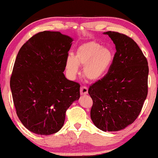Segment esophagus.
<instances>
[{
    "label": "esophagus",
    "instance_id": "obj_1",
    "mask_svg": "<svg viewBox=\"0 0 158 158\" xmlns=\"http://www.w3.org/2000/svg\"><path fill=\"white\" fill-rule=\"evenodd\" d=\"M81 95H85L88 94V88L86 86H81Z\"/></svg>",
    "mask_w": 158,
    "mask_h": 158
}]
</instances>
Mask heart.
Returning <instances> with one entry per match:
<instances>
[{"label": "heart", "instance_id": "b5f03b06", "mask_svg": "<svg viewBox=\"0 0 158 158\" xmlns=\"http://www.w3.org/2000/svg\"><path fill=\"white\" fill-rule=\"evenodd\" d=\"M112 61L113 54L110 48L102 47L97 42H88L78 47L75 56H67L65 67L68 74L73 77L78 72V65L84 66L85 78L96 81L106 74Z\"/></svg>", "mask_w": 158, "mask_h": 158}]
</instances>
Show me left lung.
Segmentation results:
<instances>
[{
  "label": "left lung",
  "mask_w": 158,
  "mask_h": 158,
  "mask_svg": "<svg viewBox=\"0 0 158 158\" xmlns=\"http://www.w3.org/2000/svg\"><path fill=\"white\" fill-rule=\"evenodd\" d=\"M115 45L107 73L90 85L91 118L103 131H118L133 123L148 93V62L136 42L117 32H104Z\"/></svg>",
  "instance_id": "1"
}]
</instances>
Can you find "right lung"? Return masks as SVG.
Returning <instances> with one entry per match:
<instances>
[{
  "label": "right lung",
  "mask_w": 158,
  "mask_h": 158,
  "mask_svg": "<svg viewBox=\"0 0 158 158\" xmlns=\"http://www.w3.org/2000/svg\"><path fill=\"white\" fill-rule=\"evenodd\" d=\"M73 38L44 31L19 49L10 80L18 118L28 130L50 135L63 126L67 110L80 98V85L63 72Z\"/></svg>",
  "instance_id": "right-lung-1"
}]
</instances>
